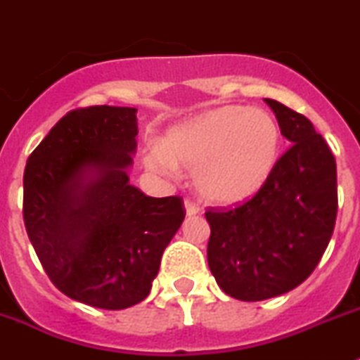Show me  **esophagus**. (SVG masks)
I'll list each match as a JSON object with an SVG mask.
<instances>
[{"mask_svg":"<svg viewBox=\"0 0 360 360\" xmlns=\"http://www.w3.org/2000/svg\"><path fill=\"white\" fill-rule=\"evenodd\" d=\"M184 210H186V215L192 217V215H197V213H200V206L197 202H193V200L186 199L184 200Z\"/></svg>","mask_w":360,"mask_h":360,"instance_id":"1","label":"esophagus"}]
</instances>
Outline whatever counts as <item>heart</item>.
<instances>
[{
    "label": "heart",
    "mask_w": 360,
    "mask_h": 360,
    "mask_svg": "<svg viewBox=\"0 0 360 360\" xmlns=\"http://www.w3.org/2000/svg\"><path fill=\"white\" fill-rule=\"evenodd\" d=\"M280 150L281 131L274 116L233 103L170 127L163 147H148L143 160L161 176H176L177 167L193 170L204 199L235 204L260 192L273 176Z\"/></svg>",
    "instance_id": "1"
}]
</instances>
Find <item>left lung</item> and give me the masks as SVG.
I'll use <instances>...</instances> for the list:
<instances>
[{
	"instance_id": "left-lung-1",
	"label": "left lung",
	"mask_w": 360,
	"mask_h": 360,
	"mask_svg": "<svg viewBox=\"0 0 360 360\" xmlns=\"http://www.w3.org/2000/svg\"><path fill=\"white\" fill-rule=\"evenodd\" d=\"M290 148L257 195L231 210L206 212L208 265L228 296L262 301L296 289L312 274L338 217V168L310 120L276 100Z\"/></svg>"
}]
</instances>
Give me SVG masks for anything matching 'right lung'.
<instances>
[{
  "label": "right lung",
  "mask_w": 360,
  "mask_h": 360,
  "mask_svg": "<svg viewBox=\"0 0 360 360\" xmlns=\"http://www.w3.org/2000/svg\"><path fill=\"white\" fill-rule=\"evenodd\" d=\"M136 111H70L22 177V219L39 262L60 292L96 309H129L148 296L186 215L179 195L158 199L129 184Z\"/></svg>",
  "instance_id": "obj_1"
}]
</instances>
